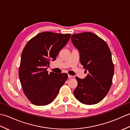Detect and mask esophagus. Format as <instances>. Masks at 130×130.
Returning a JSON list of instances; mask_svg holds the SVG:
<instances>
[{
  "label": "esophagus",
  "mask_w": 130,
  "mask_h": 130,
  "mask_svg": "<svg viewBox=\"0 0 130 130\" xmlns=\"http://www.w3.org/2000/svg\"><path fill=\"white\" fill-rule=\"evenodd\" d=\"M73 77L72 75H68V78H71Z\"/></svg>",
  "instance_id": "esophagus-1"
}]
</instances>
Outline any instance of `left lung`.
<instances>
[{"label":"left lung","mask_w":130,"mask_h":130,"mask_svg":"<svg viewBox=\"0 0 130 130\" xmlns=\"http://www.w3.org/2000/svg\"><path fill=\"white\" fill-rule=\"evenodd\" d=\"M74 46L78 50L80 61L88 75L78 82L74 91L75 97L88 105L99 103L108 93L112 83L114 65L107 43L92 32L71 36Z\"/></svg>","instance_id":"obj_1"}]
</instances>
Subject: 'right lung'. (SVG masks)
Wrapping results in <instances>:
<instances>
[{
  "label": "right lung",
  "instance_id": "right-lung-1",
  "mask_svg": "<svg viewBox=\"0 0 130 130\" xmlns=\"http://www.w3.org/2000/svg\"><path fill=\"white\" fill-rule=\"evenodd\" d=\"M70 36L41 32L31 38L23 48L19 68V80L24 94L36 106H46L53 102L68 79L67 73L48 74L47 69Z\"/></svg>",
  "mask_w": 130,
  "mask_h": 130
}]
</instances>
